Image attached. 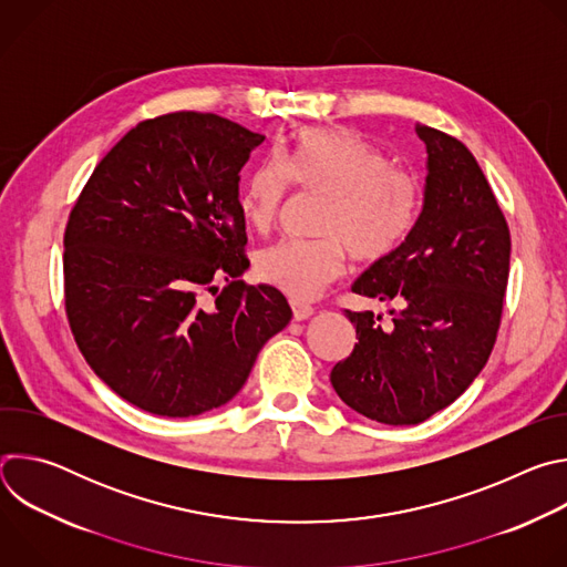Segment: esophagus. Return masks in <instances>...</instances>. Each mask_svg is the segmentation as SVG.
<instances>
[{
  "label": "esophagus",
  "mask_w": 567,
  "mask_h": 567,
  "mask_svg": "<svg viewBox=\"0 0 567 567\" xmlns=\"http://www.w3.org/2000/svg\"><path fill=\"white\" fill-rule=\"evenodd\" d=\"M291 311H293V320H307L313 313V307L305 305V302H298V300H291Z\"/></svg>",
  "instance_id": "esophagus-1"
}]
</instances>
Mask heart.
<instances>
[{
	"mask_svg": "<svg viewBox=\"0 0 567 567\" xmlns=\"http://www.w3.org/2000/svg\"><path fill=\"white\" fill-rule=\"evenodd\" d=\"M291 184L326 197L316 239H282L256 258L258 278L293 300H309L343 274L346 256L370 265L388 258L411 233L420 190L415 179L348 127H305L291 145L251 173L237 206L245 221L269 233L289 199Z\"/></svg>",
	"mask_w": 567,
	"mask_h": 567,
	"instance_id": "1",
	"label": "heart"
}]
</instances>
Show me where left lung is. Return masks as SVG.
Returning a JSON list of instances; mask_svg holds the SVG:
<instances>
[{
    "label": "left lung",
    "mask_w": 567,
    "mask_h": 567,
    "mask_svg": "<svg viewBox=\"0 0 567 567\" xmlns=\"http://www.w3.org/2000/svg\"><path fill=\"white\" fill-rule=\"evenodd\" d=\"M426 186L406 239L354 285L392 302L390 322L350 311L352 354L330 381L368 420L411 426L453 403L487 363L503 316L512 239L494 190L468 147L426 125Z\"/></svg>",
    "instance_id": "left-lung-1"
}]
</instances>
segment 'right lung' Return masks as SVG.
<instances>
[{
    "mask_svg": "<svg viewBox=\"0 0 567 567\" xmlns=\"http://www.w3.org/2000/svg\"><path fill=\"white\" fill-rule=\"evenodd\" d=\"M265 141L228 118L141 121L105 156L64 230V307L90 368L161 417L213 411L249 379L291 307L247 285L239 171Z\"/></svg>",
    "mask_w": 567,
    "mask_h": 567,
    "instance_id": "right-lung-1",
    "label": "right lung"
}]
</instances>
